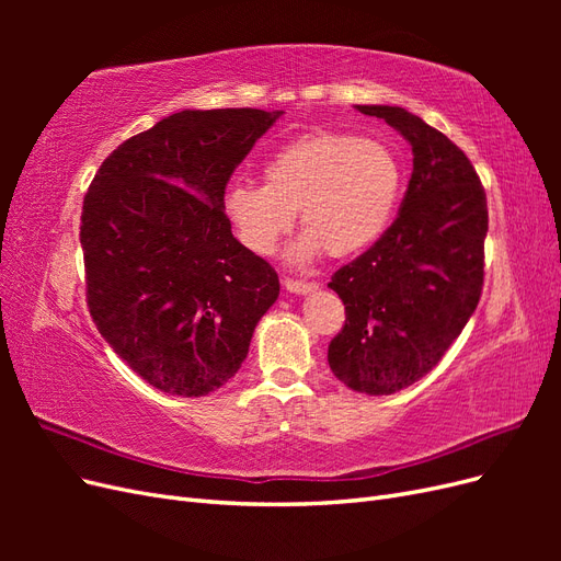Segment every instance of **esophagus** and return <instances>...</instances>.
I'll return each mask as SVG.
<instances>
[{
	"label": "esophagus",
	"instance_id": "obj_1",
	"mask_svg": "<svg viewBox=\"0 0 561 561\" xmlns=\"http://www.w3.org/2000/svg\"><path fill=\"white\" fill-rule=\"evenodd\" d=\"M283 285H285V290L293 295H309V293L318 290L316 283H304V280H295V278H285Z\"/></svg>",
	"mask_w": 561,
	"mask_h": 561
}]
</instances>
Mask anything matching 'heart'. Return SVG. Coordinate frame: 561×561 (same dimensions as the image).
<instances>
[{
  "instance_id": "heart-1",
  "label": "heart",
  "mask_w": 561,
  "mask_h": 561,
  "mask_svg": "<svg viewBox=\"0 0 561 561\" xmlns=\"http://www.w3.org/2000/svg\"><path fill=\"white\" fill-rule=\"evenodd\" d=\"M400 186V163L383 142L311 130L264 161V182H233L225 194V213L239 241L260 257L276 250L295 222V210L307 231L287 257L304 264L322 250L348 257L381 239Z\"/></svg>"
}]
</instances>
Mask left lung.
<instances>
[{"label":"left lung","mask_w":561,"mask_h":561,"mask_svg":"<svg viewBox=\"0 0 561 561\" xmlns=\"http://www.w3.org/2000/svg\"><path fill=\"white\" fill-rule=\"evenodd\" d=\"M355 110L393 126L412 145L414 168L396 222L328 283L346 307L328 363L358 393L390 396L426 377L478 309L486 194L463 151L421 116Z\"/></svg>","instance_id":"8db88e82"}]
</instances>
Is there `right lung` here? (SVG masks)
I'll return each mask as SVG.
<instances>
[{
	"label": "right lung",
	"mask_w": 561,
	"mask_h": 561,
	"mask_svg": "<svg viewBox=\"0 0 561 561\" xmlns=\"http://www.w3.org/2000/svg\"><path fill=\"white\" fill-rule=\"evenodd\" d=\"M283 112L182 110L118 145L81 213L98 332L163 393L208 396L245 360L278 274L233 239L225 190Z\"/></svg>",
	"instance_id": "obj_1"
}]
</instances>
